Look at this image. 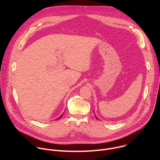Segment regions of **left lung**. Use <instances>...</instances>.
Returning <instances> with one entry per match:
<instances>
[{"instance_id": "obj_1", "label": "left lung", "mask_w": 160, "mask_h": 160, "mask_svg": "<svg viewBox=\"0 0 160 160\" xmlns=\"http://www.w3.org/2000/svg\"><path fill=\"white\" fill-rule=\"evenodd\" d=\"M96 119H98V120H99V118L97 117H96Z\"/></svg>"}]
</instances>
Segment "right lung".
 <instances>
[{
    "instance_id": "add662e5",
    "label": "right lung",
    "mask_w": 160,
    "mask_h": 160,
    "mask_svg": "<svg viewBox=\"0 0 160 160\" xmlns=\"http://www.w3.org/2000/svg\"><path fill=\"white\" fill-rule=\"evenodd\" d=\"M62 115H61V116H60V117H59V118H57V119H59V118H61V117H62Z\"/></svg>"
}]
</instances>
